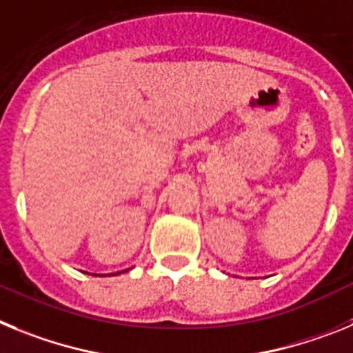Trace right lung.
I'll list each match as a JSON object with an SVG mask.
<instances>
[{"instance_id": "right-lung-1", "label": "right lung", "mask_w": 353, "mask_h": 353, "mask_svg": "<svg viewBox=\"0 0 353 353\" xmlns=\"http://www.w3.org/2000/svg\"><path fill=\"white\" fill-rule=\"evenodd\" d=\"M131 268H128V270H122V272H130ZM122 272H115V274H110V275H119V274H122ZM92 275H97V274H92ZM101 277V275H99Z\"/></svg>"}]
</instances>
